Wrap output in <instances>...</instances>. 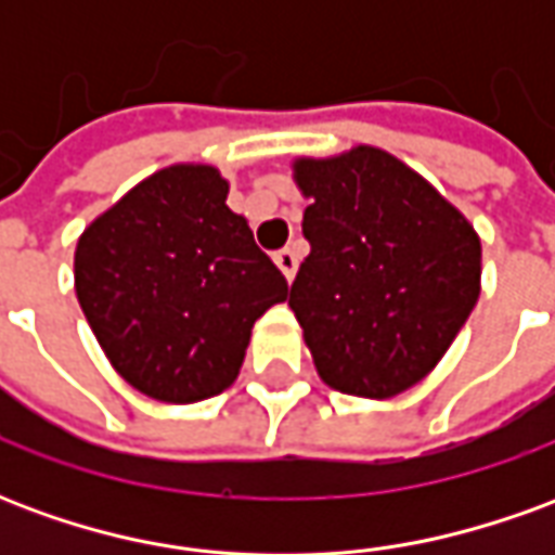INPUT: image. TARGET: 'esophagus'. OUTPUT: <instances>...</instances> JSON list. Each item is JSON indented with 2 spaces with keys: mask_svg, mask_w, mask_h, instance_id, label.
<instances>
[{
  "mask_svg": "<svg viewBox=\"0 0 555 555\" xmlns=\"http://www.w3.org/2000/svg\"><path fill=\"white\" fill-rule=\"evenodd\" d=\"M276 264L279 270L285 273V279H294V273H297V264H300V253L294 249V246H285V249H279L276 253Z\"/></svg>",
  "mask_w": 555,
  "mask_h": 555,
  "instance_id": "34e87169",
  "label": "esophagus"
}]
</instances>
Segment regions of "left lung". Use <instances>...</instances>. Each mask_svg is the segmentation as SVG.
I'll list each match as a JSON object with an SVG mask.
<instances>
[{
  "label": "left lung",
  "instance_id": "8db88e82",
  "mask_svg": "<svg viewBox=\"0 0 555 555\" xmlns=\"http://www.w3.org/2000/svg\"><path fill=\"white\" fill-rule=\"evenodd\" d=\"M309 255L288 306L326 386L401 396L434 372L481 291V241L408 163L357 145L297 157Z\"/></svg>",
  "mask_w": 555,
  "mask_h": 555
}]
</instances>
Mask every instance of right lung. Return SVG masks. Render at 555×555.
Masks as SVG:
<instances>
[{
	"label": "right lung",
	"instance_id": "obj_1",
	"mask_svg": "<svg viewBox=\"0 0 555 555\" xmlns=\"http://www.w3.org/2000/svg\"><path fill=\"white\" fill-rule=\"evenodd\" d=\"M205 163L154 171L79 234L74 285L106 360L142 396L193 404L234 384L288 282Z\"/></svg>",
	"mask_w": 555,
	"mask_h": 555
}]
</instances>
